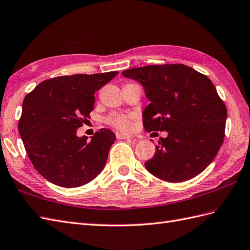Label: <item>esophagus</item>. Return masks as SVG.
<instances>
[{
  "label": "esophagus",
  "instance_id": "1",
  "mask_svg": "<svg viewBox=\"0 0 250 250\" xmlns=\"http://www.w3.org/2000/svg\"><path fill=\"white\" fill-rule=\"evenodd\" d=\"M116 137L118 139H129V138H132V135H130V134L123 133V132H117L116 133Z\"/></svg>",
  "mask_w": 250,
  "mask_h": 250
}]
</instances>
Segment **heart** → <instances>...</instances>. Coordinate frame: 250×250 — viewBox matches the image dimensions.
<instances>
[{"mask_svg":"<svg viewBox=\"0 0 250 250\" xmlns=\"http://www.w3.org/2000/svg\"><path fill=\"white\" fill-rule=\"evenodd\" d=\"M106 123L121 131H127L131 129V119L129 116L120 113H113L107 117Z\"/></svg>","mask_w":250,"mask_h":250,"instance_id":"heart-1","label":"heart"}]
</instances>
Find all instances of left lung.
<instances>
[{"label":"left lung","instance_id":"1","mask_svg":"<svg viewBox=\"0 0 250 250\" xmlns=\"http://www.w3.org/2000/svg\"><path fill=\"white\" fill-rule=\"evenodd\" d=\"M150 104L143 113L146 132L167 131L146 162L151 174L170 183L195 177L212 163L224 142L227 108L206 75L184 64L130 68Z\"/></svg>","mask_w":250,"mask_h":250}]
</instances>
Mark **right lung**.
<instances>
[{
    "label": "right lung",
    "instance_id": "add662e5",
    "mask_svg": "<svg viewBox=\"0 0 250 250\" xmlns=\"http://www.w3.org/2000/svg\"><path fill=\"white\" fill-rule=\"evenodd\" d=\"M118 72L76 74L44 80L25 96L19 133L31 164L57 186L80 187L104 170L116 135L100 129L91 140L77 136L89 118L95 92Z\"/></svg>",
    "mask_w": 250,
    "mask_h": 250
}]
</instances>
